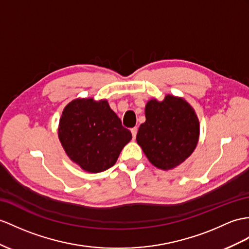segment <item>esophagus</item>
Masks as SVG:
<instances>
[{
  "label": "esophagus",
  "mask_w": 249,
  "mask_h": 249,
  "mask_svg": "<svg viewBox=\"0 0 249 249\" xmlns=\"http://www.w3.org/2000/svg\"><path fill=\"white\" fill-rule=\"evenodd\" d=\"M131 133H132V136L133 138L136 137V134H137V128H133L131 129Z\"/></svg>",
  "instance_id": "34e87169"
}]
</instances>
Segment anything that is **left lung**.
Instances as JSON below:
<instances>
[{
	"mask_svg": "<svg viewBox=\"0 0 249 249\" xmlns=\"http://www.w3.org/2000/svg\"><path fill=\"white\" fill-rule=\"evenodd\" d=\"M144 112L137 143L155 167L169 170L178 166L197 144L199 124L195 110L184 99L168 95L162 101L150 100Z\"/></svg>",
	"mask_w": 249,
	"mask_h": 249,
	"instance_id": "left-lung-1",
	"label": "left lung"
}]
</instances>
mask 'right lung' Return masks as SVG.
Instances as JSON below:
<instances>
[{
    "label": "right lung",
    "mask_w": 249,
    "mask_h": 249,
    "mask_svg": "<svg viewBox=\"0 0 249 249\" xmlns=\"http://www.w3.org/2000/svg\"><path fill=\"white\" fill-rule=\"evenodd\" d=\"M58 134L70 159L92 173L113 167L132 138L107 101L92 98L72 100L65 107Z\"/></svg>",
    "instance_id": "add662e5"
}]
</instances>
